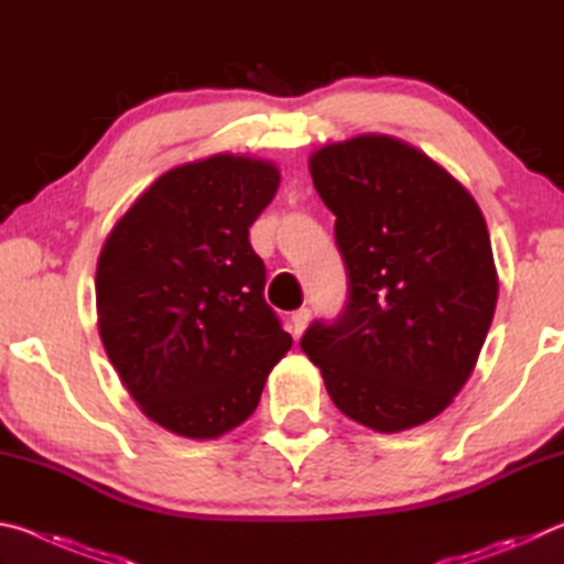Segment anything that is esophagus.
Returning a JSON list of instances; mask_svg holds the SVG:
<instances>
[{"label": "esophagus", "instance_id": "esophagus-1", "mask_svg": "<svg viewBox=\"0 0 564 564\" xmlns=\"http://www.w3.org/2000/svg\"><path fill=\"white\" fill-rule=\"evenodd\" d=\"M308 321H311V311L308 308H299L291 313V330H293V338H301L303 330L308 328Z\"/></svg>", "mask_w": 564, "mask_h": 564}]
</instances>
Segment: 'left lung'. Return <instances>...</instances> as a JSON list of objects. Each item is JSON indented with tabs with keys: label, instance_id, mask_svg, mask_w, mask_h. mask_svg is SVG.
Segmentation results:
<instances>
[{
	"label": "left lung",
	"instance_id": "obj_1",
	"mask_svg": "<svg viewBox=\"0 0 564 564\" xmlns=\"http://www.w3.org/2000/svg\"><path fill=\"white\" fill-rule=\"evenodd\" d=\"M308 169L336 216L348 303L301 348L343 415L378 433L423 425L467 383L498 303L480 206L388 133L321 147Z\"/></svg>",
	"mask_w": 564,
	"mask_h": 564
}]
</instances>
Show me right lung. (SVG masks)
I'll return each mask as SVG.
<instances>
[{"instance_id":"add662e5","label":"right lung","mask_w":564,"mask_h":564,"mask_svg":"<svg viewBox=\"0 0 564 564\" xmlns=\"http://www.w3.org/2000/svg\"><path fill=\"white\" fill-rule=\"evenodd\" d=\"M279 184L265 159L188 161L161 174L104 241V350L141 413L181 437L214 441L251 417L291 350L248 241Z\"/></svg>"}]
</instances>
